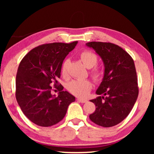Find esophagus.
Wrapping results in <instances>:
<instances>
[{"instance_id":"esophagus-1","label":"esophagus","mask_w":154,"mask_h":154,"mask_svg":"<svg viewBox=\"0 0 154 154\" xmlns=\"http://www.w3.org/2000/svg\"><path fill=\"white\" fill-rule=\"evenodd\" d=\"M77 100L79 101V102H81V103H85V102H88L87 100H84V99H80V98H79Z\"/></svg>"}]
</instances>
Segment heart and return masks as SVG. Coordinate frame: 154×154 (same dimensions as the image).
<instances>
[{"instance_id":"obj_1","label":"heart","mask_w":154,"mask_h":154,"mask_svg":"<svg viewBox=\"0 0 154 154\" xmlns=\"http://www.w3.org/2000/svg\"><path fill=\"white\" fill-rule=\"evenodd\" d=\"M80 58L83 64L90 69L89 73L93 81L100 82L102 79L103 71L102 69L97 64L98 62V57L91 50H85L79 54ZM69 64V60H66L62 63L61 67V73L64 77L67 75V67ZM92 88V84L90 80H73L67 85V90L73 95L79 97H85L89 93Z\"/></svg>"}]
</instances>
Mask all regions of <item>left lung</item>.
Masks as SVG:
<instances>
[{"mask_svg":"<svg viewBox=\"0 0 154 154\" xmlns=\"http://www.w3.org/2000/svg\"><path fill=\"white\" fill-rule=\"evenodd\" d=\"M86 45L102 57L105 69L103 81L97 90L100 96L90 119L104 128L116 125L128 116L137 99V77L132 57L120 46L106 42H89Z\"/></svg>","mask_w":154,"mask_h":154,"instance_id":"obj_1","label":"left lung"}]
</instances>
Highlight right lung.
Returning <instances> with one entry per match:
<instances>
[{"instance_id": "right-lung-1", "label": "right lung", "mask_w": 154, "mask_h": 154, "mask_svg": "<svg viewBox=\"0 0 154 154\" xmlns=\"http://www.w3.org/2000/svg\"><path fill=\"white\" fill-rule=\"evenodd\" d=\"M77 43L43 44L31 50L20 62L15 97L22 112L35 125L50 127L58 123L75 101L72 94L63 91L57 79L63 61ZM52 83L60 92L57 97L51 94Z\"/></svg>"}]
</instances>
